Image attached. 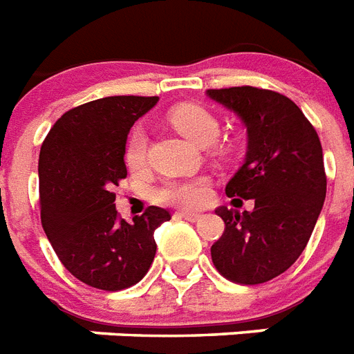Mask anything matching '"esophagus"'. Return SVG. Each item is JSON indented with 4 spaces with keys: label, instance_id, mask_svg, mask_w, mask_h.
Masks as SVG:
<instances>
[{
    "label": "esophagus",
    "instance_id": "obj_1",
    "mask_svg": "<svg viewBox=\"0 0 354 354\" xmlns=\"http://www.w3.org/2000/svg\"><path fill=\"white\" fill-rule=\"evenodd\" d=\"M177 217H180V219H186V221H199L201 217H203V214H199V212H177Z\"/></svg>",
    "mask_w": 354,
    "mask_h": 354
}]
</instances>
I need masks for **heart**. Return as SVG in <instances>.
Wrapping results in <instances>:
<instances>
[{
    "label": "heart",
    "instance_id": "heart-1",
    "mask_svg": "<svg viewBox=\"0 0 354 354\" xmlns=\"http://www.w3.org/2000/svg\"><path fill=\"white\" fill-rule=\"evenodd\" d=\"M169 122L180 135L197 146H208L219 135V122L208 109L195 104H183L174 107L168 115ZM148 157V133L142 126L133 128L126 140L124 159L129 168H140ZM210 195L208 183L203 177L192 179H166L153 190L155 201L162 205L199 206Z\"/></svg>",
    "mask_w": 354,
    "mask_h": 354
}]
</instances>
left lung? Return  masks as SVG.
Listing matches in <instances>:
<instances>
[{
    "label": "left lung",
    "mask_w": 354,
    "mask_h": 354,
    "mask_svg": "<svg viewBox=\"0 0 354 354\" xmlns=\"http://www.w3.org/2000/svg\"><path fill=\"white\" fill-rule=\"evenodd\" d=\"M206 97L247 128L245 162L228 180V197L252 199V212L216 214L225 221L212 261L230 281L265 283L307 247L325 201L324 151L316 129L290 98L257 87L208 89Z\"/></svg>",
    "instance_id": "obj_1"
}]
</instances>
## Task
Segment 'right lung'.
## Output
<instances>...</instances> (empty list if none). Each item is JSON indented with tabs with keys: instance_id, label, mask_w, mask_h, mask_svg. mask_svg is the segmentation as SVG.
I'll list each match as a JSON object with an SVG mask.
<instances>
[{
	"instance_id": "add662e5",
	"label": "right lung",
	"mask_w": 354,
	"mask_h": 354,
	"mask_svg": "<svg viewBox=\"0 0 354 354\" xmlns=\"http://www.w3.org/2000/svg\"><path fill=\"white\" fill-rule=\"evenodd\" d=\"M159 97H106L64 113L41 144L38 162L41 225L64 267L102 290L138 283L153 263V232L168 210L149 206L128 223L113 188L126 179L129 129Z\"/></svg>"
}]
</instances>
